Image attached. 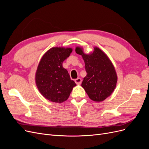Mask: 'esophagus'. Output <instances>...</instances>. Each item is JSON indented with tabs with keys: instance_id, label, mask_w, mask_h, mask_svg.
Segmentation results:
<instances>
[{
	"instance_id": "1",
	"label": "esophagus",
	"mask_w": 149,
	"mask_h": 149,
	"mask_svg": "<svg viewBox=\"0 0 149 149\" xmlns=\"http://www.w3.org/2000/svg\"><path fill=\"white\" fill-rule=\"evenodd\" d=\"M74 81H75V83H76V84H81L82 80H81V78H77V79H76L74 80Z\"/></svg>"
}]
</instances>
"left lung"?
<instances>
[{
    "label": "left lung",
    "mask_w": 149,
    "mask_h": 149,
    "mask_svg": "<svg viewBox=\"0 0 149 149\" xmlns=\"http://www.w3.org/2000/svg\"><path fill=\"white\" fill-rule=\"evenodd\" d=\"M75 52L82 56L87 73L81 86L91 100H105L113 93L118 82L115 68L109 58L97 47L89 54L85 53L81 47H76Z\"/></svg>",
    "instance_id": "left-lung-1"
}]
</instances>
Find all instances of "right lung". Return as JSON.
Returning a JSON list of instances; mask_svg holds the SVG:
<instances>
[{
	"label": "right lung",
	"instance_id": "1",
	"mask_svg": "<svg viewBox=\"0 0 149 149\" xmlns=\"http://www.w3.org/2000/svg\"><path fill=\"white\" fill-rule=\"evenodd\" d=\"M73 51L71 48L53 47L44 54L35 73V83L42 95L49 101L61 103L68 99L76 86L63 62Z\"/></svg>",
	"mask_w": 149,
	"mask_h": 149
}]
</instances>
